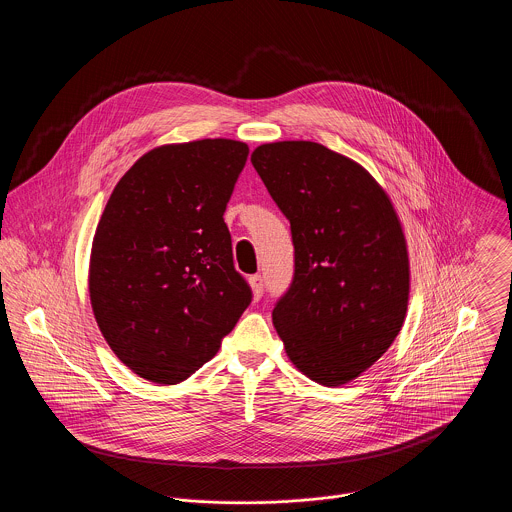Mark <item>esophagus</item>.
Here are the masks:
<instances>
[{
  "instance_id": "34e87169",
  "label": "esophagus",
  "mask_w": 512,
  "mask_h": 512,
  "mask_svg": "<svg viewBox=\"0 0 512 512\" xmlns=\"http://www.w3.org/2000/svg\"><path fill=\"white\" fill-rule=\"evenodd\" d=\"M248 282H250V288L254 293V299H260L262 293H264V278L260 274H256V276H250Z\"/></svg>"
}]
</instances>
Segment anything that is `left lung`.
<instances>
[{
    "label": "left lung",
    "mask_w": 512,
    "mask_h": 512,
    "mask_svg": "<svg viewBox=\"0 0 512 512\" xmlns=\"http://www.w3.org/2000/svg\"><path fill=\"white\" fill-rule=\"evenodd\" d=\"M250 159L292 226L295 270L274 327L305 376L347 384L388 351L406 317L398 215L365 167L321 144H264Z\"/></svg>",
    "instance_id": "1"
}]
</instances>
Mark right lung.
I'll use <instances>...</instances> for the list:
<instances>
[{
  "label": "right lung",
  "instance_id": "add662e5",
  "mask_svg": "<svg viewBox=\"0 0 512 512\" xmlns=\"http://www.w3.org/2000/svg\"><path fill=\"white\" fill-rule=\"evenodd\" d=\"M248 146L199 140L147 151L96 226L88 292L114 355L155 384L189 378L252 301L224 211Z\"/></svg>",
  "mask_w": 512,
  "mask_h": 512
}]
</instances>
